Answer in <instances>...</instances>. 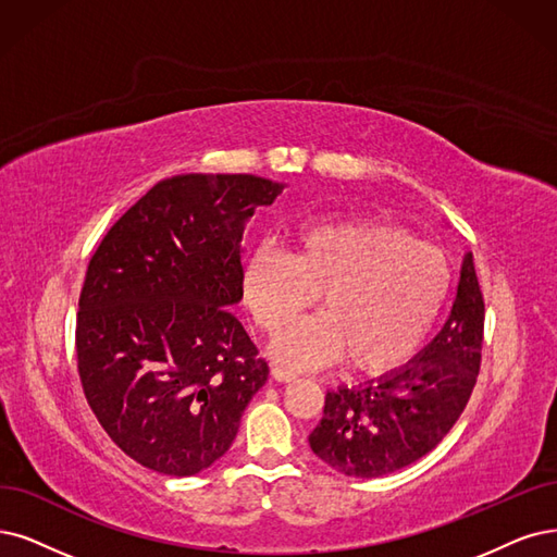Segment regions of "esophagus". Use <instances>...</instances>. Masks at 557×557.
Returning <instances> with one entry per match:
<instances>
[{
  "label": "esophagus",
  "mask_w": 557,
  "mask_h": 557,
  "mask_svg": "<svg viewBox=\"0 0 557 557\" xmlns=\"http://www.w3.org/2000/svg\"><path fill=\"white\" fill-rule=\"evenodd\" d=\"M271 374H273V379L275 381H294V379H298V374L294 372V369H286V367H280V364H275L273 369H271Z\"/></svg>",
  "instance_id": "obj_1"
}]
</instances>
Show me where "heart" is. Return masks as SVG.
<instances>
[{
    "instance_id": "obj_1",
    "label": "heart",
    "mask_w": 557,
    "mask_h": 557,
    "mask_svg": "<svg viewBox=\"0 0 557 557\" xmlns=\"http://www.w3.org/2000/svg\"><path fill=\"white\" fill-rule=\"evenodd\" d=\"M449 263L438 247L395 224L346 220L300 226L292 257L271 245L247 255L240 298L265 335L310 307L321 314L275 339L277 358L312 367L342 358L379 374L418 348L449 294Z\"/></svg>"
}]
</instances>
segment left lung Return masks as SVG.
<instances>
[{
    "label": "left lung",
    "mask_w": 557,
    "mask_h": 557,
    "mask_svg": "<svg viewBox=\"0 0 557 557\" xmlns=\"http://www.w3.org/2000/svg\"><path fill=\"white\" fill-rule=\"evenodd\" d=\"M484 298L468 252L447 321L399 372L325 395L310 447L348 478H381L422 459L455 422L478 383Z\"/></svg>",
    "instance_id": "8db88e82"
}]
</instances>
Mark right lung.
Masks as SVG:
<instances>
[{
	"mask_svg": "<svg viewBox=\"0 0 557 557\" xmlns=\"http://www.w3.org/2000/svg\"><path fill=\"white\" fill-rule=\"evenodd\" d=\"M282 190L252 174L160 181L89 259L79 383L112 443L144 468L172 478L209 468L268 379L230 305L240 300L245 224Z\"/></svg>",
	"mask_w": 557,
	"mask_h": 557,
	"instance_id": "add662e5",
	"label": "right lung"
}]
</instances>
